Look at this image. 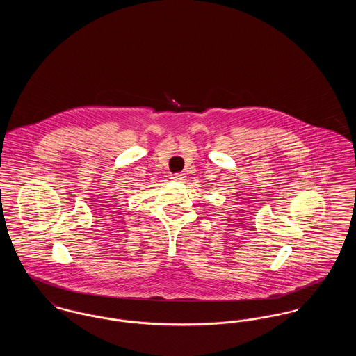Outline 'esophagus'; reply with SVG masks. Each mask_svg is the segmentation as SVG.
<instances>
[{"instance_id":"obj_1","label":"esophagus","mask_w":356,"mask_h":356,"mask_svg":"<svg viewBox=\"0 0 356 356\" xmlns=\"http://www.w3.org/2000/svg\"><path fill=\"white\" fill-rule=\"evenodd\" d=\"M184 177H186L184 173H175V175H172V179L176 180V181H183Z\"/></svg>"}]
</instances>
